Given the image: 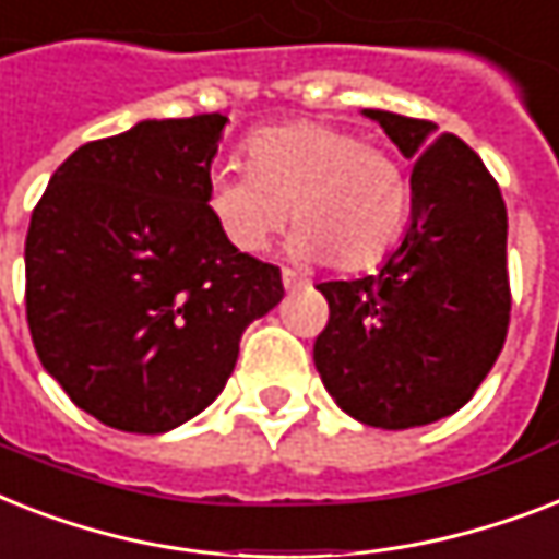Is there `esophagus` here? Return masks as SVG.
<instances>
[{"instance_id":"1","label":"esophagus","mask_w":559,"mask_h":559,"mask_svg":"<svg viewBox=\"0 0 559 559\" xmlns=\"http://www.w3.org/2000/svg\"><path fill=\"white\" fill-rule=\"evenodd\" d=\"M283 285L288 288V292H294V288H300V285H306V280H302L297 271H292V267H283Z\"/></svg>"}]
</instances>
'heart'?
Here are the masks:
<instances>
[{"label": "heart", "instance_id": "obj_1", "mask_svg": "<svg viewBox=\"0 0 559 559\" xmlns=\"http://www.w3.org/2000/svg\"><path fill=\"white\" fill-rule=\"evenodd\" d=\"M248 167H216L204 204L230 248L265 251L288 222L292 253L332 262L343 274L374 267L399 245L409 213L401 158L366 144L355 129L297 120L259 129L245 144Z\"/></svg>", "mask_w": 559, "mask_h": 559}]
</instances>
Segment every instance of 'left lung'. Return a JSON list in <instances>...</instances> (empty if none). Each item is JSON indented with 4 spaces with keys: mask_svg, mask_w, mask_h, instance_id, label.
<instances>
[{
    "mask_svg": "<svg viewBox=\"0 0 559 559\" xmlns=\"http://www.w3.org/2000/svg\"><path fill=\"white\" fill-rule=\"evenodd\" d=\"M413 167V216L378 274L320 283L314 366L343 413L381 430L453 415L497 364L511 320L508 213L497 178L436 123L364 109Z\"/></svg>",
    "mask_w": 559,
    "mask_h": 559,
    "instance_id": "obj_1",
    "label": "left lung"
}]
</instances>
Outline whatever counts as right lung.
I'll list each match as a JSON object with an SVG mask.
<instances>
[{
  "label": "right lung",
  "mask_w": 559,
  "mask_h": 559,
  "mask_svg": "<svg viewBox=\"0 0 559 559\" xmlns=\"http://www.w3.org/2000/svg\"><path fill=\"white\" fill-rule=\"evenodd\" d=\"M225 115L141 120L62 160L31 213L34 349L80 409L167 432L225 390L239 337L283 300L280 267L230 248L204 204Z\"/></svg>",
  "instance_id": "1"
}]
</instances>
